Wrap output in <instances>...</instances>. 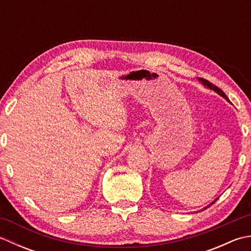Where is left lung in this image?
Wrapping results in <instances>:
<instances>
[{
  "mask_svg": "<svg viewBox=\"0 0 251 251\" xmlns=\"http://www.w3.org/2000/svg\"><path fill=\"white\" fill-rule=\"evenodd\" d=\"M199 81L202 84V85H204V86H206L207 88H209V89H211V90H215V92L218 94V95H220L221 96V97H223V98H226L227 101H228V99H227V97H226V94L225 93H223L222 92V90L220 89V88H218L217 86H215V85L214 84H211L209 81H207V79H205V78H201V77H200L199 78ZM218 199H219V197H217V199L214 201H212V202H210V204L209 205H208V206H206V207H204V208H202V209H201V210H199V211H202V210H205V209H207V208L208 207H210L212 204H214V202L218 200Z\"/></svg>",
  "mask_w": 251,
  "mask_h": 251,
  "instance_id": "8db88e82",
  "label": "left lung"
}]
</instances>
